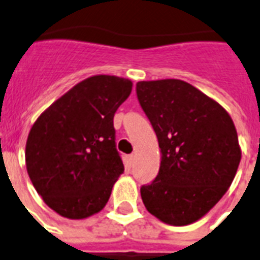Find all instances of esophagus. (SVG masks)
<instances>
[{"mask_svg":"<svg viewBox=\"0 0 260 260\" xmlns=\"http://www.w3.org/2000/svg\"><path fill=\"white\" fill-rule=\"evenodd\" d=\"M133 164H134V155H133V154L127 155V166H128V168H132Z\"/></svg>","mask_w":260,"mask_h":260,"instance_id":"esophagus-1","label":"esophagus"}]
</instances>
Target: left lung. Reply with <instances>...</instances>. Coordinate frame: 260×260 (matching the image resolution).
Wrapping results in <instances>:
<instances>
[{
	"instance_id": "8db88e82",
	"label": "left lung",
	"mask_w": 260,
	"mask_h": 260,
	"mask_svg": "<svg viewBox=\"0 0 260 260\" xmlns=\"http://www.w3.org/2000/svg\"><path fill=\"white\" fill-rule=\"evenodd\" d=\"M137 96L154 128L161 165L141 188L146 209L170 225H188L211 211L235 178L242 150L230 114L178 79L137 83Z\"/></svg>"
}]
</instances>
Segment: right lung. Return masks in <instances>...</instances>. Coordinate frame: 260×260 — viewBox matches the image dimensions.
Segmentation results:
<instances>
[{"label":"right lung","instance_id":"1","mask_svg":"<svg viewBox=\"0 0 260 260\" xmlns=\"http://www.w3.org/2000/svg\"><path fill=\"white\" fill-rule=\"evenodd\" d=\"M132 80L87 78L53 102L29 132L25 164L45 204L67 219L105 208L124 166L115 147L114 114L132 92Z\"/></svg>","mask_w":260,"mask_h":260}]
</instances>
